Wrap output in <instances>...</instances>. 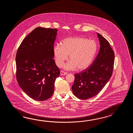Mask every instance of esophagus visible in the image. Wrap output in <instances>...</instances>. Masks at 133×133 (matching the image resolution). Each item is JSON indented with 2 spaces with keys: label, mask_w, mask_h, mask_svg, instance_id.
Here are the masks:
<instances>
[{
  "label": "esophagus",
  "mask_w": 133,
  "mask_h": 133,
  "mask_svg": "<svg viewBox=\"0 0 133 133\" xmlns=\"http://www.w3.org/2000/svg\"><path fill=\"white\" fill-rule=\"evenodd\" d=\"M67 74H68L67 72H64L63 71H60V75L61 76H65V75H66Z\"/></svg>",
  "instance_id": "esophagus-1"
}]
</instances>
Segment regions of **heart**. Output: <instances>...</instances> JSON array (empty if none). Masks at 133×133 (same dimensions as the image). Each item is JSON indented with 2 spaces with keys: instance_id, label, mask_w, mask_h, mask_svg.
Returning <instances> with one entry per match:
<instances>
[{
  "instance_id": "b5f03b06",
  "label": "heart",
  "mask_w": 133,
  "mask_h": 133,
  "mask_svg": "<svg viewBox=\"0 0 133 133\" xmlns=\"http://www.w3.org/2000/svg\"><path fill=\"white\" fill-rule=\"evenodd\" d=\"M98 45L94 40L81 37H71L63 40L61 45L53 48L56 63L58 67L62 66L69 56L70 62L65 64L66 70H79L87 69L92 64L96 56Z\"/></svg>"
}]
</instances>
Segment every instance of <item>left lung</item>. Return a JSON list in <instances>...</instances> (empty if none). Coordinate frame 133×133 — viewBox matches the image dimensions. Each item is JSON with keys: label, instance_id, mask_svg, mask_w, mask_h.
Listing matches in <instances>:
<instances>
[{"label": "left lung", "instance_id": "obj_1", "mask_svg": "<svg viewBox=\"0 0 133 133\" xmlns=\"http://www.w3.org/2000/svg\"><path fill=\"white\" fill-rule=\"evenodd\" d=\"M100 50L94 63L82 72L75 74L72 89L79 99L96 96L104 88L113 73L115 54L107 40L97 33Z\"/></svg>", "mask_w": 133, "mask_h": 133}]
</instances>
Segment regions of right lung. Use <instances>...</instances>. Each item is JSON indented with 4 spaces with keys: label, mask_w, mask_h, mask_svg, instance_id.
I'll use <instances>...</instances> for the list:
<instances>
[{
    "label": "right lung",
    "mask_w": 133,
    "mask_h": 133,
    "mask_svg": "<svg viewBox=\"0 0 133 133\" xmlns=\"http://www.w3.org/2000/svg\"><path fill=\"white\" fill-rule=\"evenodd\" d=\"M57 29L38 27L23 39L16 57V77L23 91L36 101L49 98L60 70L55 60L54 41Z\"/></svg>",
    "instance_id": "right-lung-1"
}]
</instances>
